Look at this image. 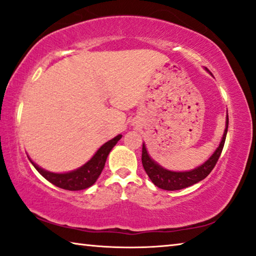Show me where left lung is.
Wrapping results in <instances>:
<instances>
[{"mask_svg":"<svg viewBox=\"0 0 256 256\" xmlns=\"http://www.w3.org/2000/svg\"><path fill=\"white\" fill-rule=\"evenodd\" d=\"M228 124H229V116L226 114V127L218 148H216L213 156L206 162H204L202 166L188 172H172L159 166L154 160L151 159V156H148L146 151V148H145V144H143V148H142V164H143L144 170L146 172V174L152 180V183L160 188H164V190L175 191L194 186V184L200 182L202 180L206 178L210 175V172L213 170V168L215 167V164L218 162L220 156L222 153L228 132Z\"/></svg>","mask_w":256,"mask_h":256,"instance_id":"obj_1","label":"left lung"}]
</instances>
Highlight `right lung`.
I'll return each instance as SVG.
<instances>
[{
  "mask_svg": "<svg viewBox=\"0 0 256 256\" xmlns=\"http://www.w3.org/2000/svg\"><path fill=\"white\" fill-rule=\"evenodd\" d=\"M122 135H118L111 140L106 142L104 145L98 148V151L94 154V156L90 159L87 164L84 166L76 169V170L64 172V174H58V172H51L48 170H44L41 167H38L36 164H34L30 158V161L32 162L35 169L40 172V174L50 183L64 190L70 191H78L84 190L92 186L94 183L96 182L97 178H100L102 170L105 166L106 159H108V153L111 152L113 146L118 143Z\"/></svg>",
  "mask_w": 256,
  "mask_h": 256,
  "instance_id": "add662e5",
  "label": "right lung"
}]
</instances>
